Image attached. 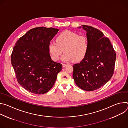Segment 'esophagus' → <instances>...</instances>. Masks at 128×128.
<instances>
[{
	"label": "esophagus",
	"instance_id": "esophagus-1",
	"mask_svg": "<svg viewBox=\"0 0 128 128\" xmlns=\"http://www.w3.org/2000/svg\"><path fill=\"white\" fill-rule=\"evenodd\" d=\"M67 65V64H62V66H63V67H66V66Z\"/></svg>",
	"mask_w": 128,
	"mask_h": 128
}]
</instances>
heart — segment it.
I'll return each instance as SVG.
<instances>
[{
	"mask_svg": "<svg viewBox=\"0 0 128 128\" xmlns=\"http://www.w3.org/2000/svg\"><path fill=\"white\" fill-rule=\"evenodd\" d=\"M56 42H50L48 44V52L52 59L57 61L62 54L64 61L74 60L79 62L86 56L88 50V42L84 35L70 31H65L60 33L56 38Z\"/></svg>",
	"mask_w": 128,
	"mask_h": 128,
	"instance_id": "obj_1",
	"label": "heart"
}]
</instances>
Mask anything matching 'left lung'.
<instances>
[{"label":"left lung","instance_id":"1","mask_svg":"<svg viewBox=\"0 0 128 128\" xmlns=\"http://www.w3.org/2000/svg\"><path fill=\"white\" fill-rule=\"evenodd\" d=\"M82 26L86 32L88 50L85 58L73 66V78L79 88L92 91L103 86L112 78L116 53L110 40L101 31L92 26Z\"/></svg>","mask_w":128,"mask_h":128}]
</instances>
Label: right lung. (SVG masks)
<instances>
[{
  "instance_id": "1",
  "label": "right lung",
  "mask_w": 128,
  "mask_h": 128,
  "mask_svg": "<svg viewBox=\"0 0 128 128\" xmlns=\"http://www.w3.org/2000/svg\"><path fill=\"white\" fill-rule=\"evenodd\" d=\"M59 30L44 27L31 29L14 47L11 62L16 78L31 93L43 94L48 92L62 69V64L52 60L48 48Z\"/></svg>"
}]
</instances>
